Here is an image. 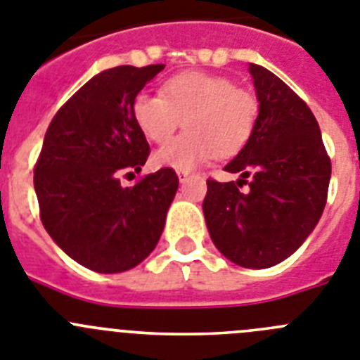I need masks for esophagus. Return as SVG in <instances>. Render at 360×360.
I'll return each instance as SVG.
<instances>
[{
    "instance_id": "1",
    "label": "esophagus",
    "mask_w": 360,
    "mask_h": 360,
    "mask_svg": "<svg viewBox=\"0 0 360 360\" xmlns=\"http://www.w3.org/2000/svg\"><path fill=\"white\" fill-rule=\"evenodd\" d=\"M176 174H178V180H180V184H184L187 180V178H189V171H184V169H180V171H176Z\"/></svg>"
}]
</instances>
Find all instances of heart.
<instances>
[{
	"label": "heart",
	"instance_id": "b5f03b06",
	"mask_svg": "<svg viewBox=\"0 0 360 360\" xmlns=\"http://www.w3.org/2000/svg\"><path fill=\"white\" fill-rule=\"evenodd\" d=\"M131 111L139 129L158 144L171 139L184 119L187 131L162 146L153 162L158 167L189 171L212 155H236L252 136L259 101L224 75L184 72L167 79L160 95H136Z\"/></svg>",
	"mask_w": 360,
	"mask_h": 360
}]
</instances>
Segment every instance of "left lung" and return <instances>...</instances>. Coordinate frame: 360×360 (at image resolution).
<instances>
[{"label":"left lung","mask_w":360,"mask_h":360,"mask_svg":"<svg viewBox=\"0 0 360 360\" xmlns=\"http://www.w3.org/2000/svg\"><path fill=\"white\" fill-rule=\"evenodd\" d=\"M259 115L249 142L224 169L238 182L207 180L203 216L216 249L245 269H269L303 245L328 196L332 164L319 124L278 75L250 63ZM250 177V187L240 186Z\"/></svg>","instance_id":"8db88e82"}]
</instances>
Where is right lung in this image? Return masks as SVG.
Here are the masks:
<instances>
[{"instance_id": "add662e5", "label": "right lung", "mask_w": 360, "mask_h": 360, "mask_svg": "<svg viewBox=\"0 0 360 360\" xmlns=\"http://www.w3.org/2000/svg\"><path fill=\"white\" fill-rule=\"evenodd\" d=\"M164 65L117 66L82 86L57 111L34 171L44 229L73 262L101 274L142 263L157 247L178 176L162 167L135 184L149 155L133 119V98Z\"/></svg>"}]
</instances>
